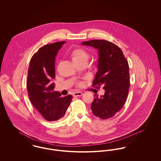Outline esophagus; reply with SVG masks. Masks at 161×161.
<instances>
[{
  "label": "esophagus",
  "instance_id": "obj_1",
  "mask_svg": "<svg viewBox=\"0 0 161 161\" xmlns=\"http://www.w3.org/2000/svg\"><path fill=\"white\" fill-rule=\"evenodd\" d=\"M81 95H83V93H81V92H75L73 94L74 97H80Z\"/></svg>",
  "mask_w": 161,
  "mask_h": 161
}]
</instances>
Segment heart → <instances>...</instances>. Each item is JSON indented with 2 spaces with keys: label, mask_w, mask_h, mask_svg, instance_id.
I'll return each mask as SVG.
<instances>
[{
  "label": "heart",
  "mask_w": 161,
  "mask_h": 161,
  "mask_svg": "<svg viewBox=\"0 0 161 161\" xmlns=\"http://www.w3.org/2000/svg\"><path fill=\"white\" fill-rule=\"evenodd\" d=\"M70 58L75 64L86 62L89 58V54L83 49L77 48L74 49L70 54Z\"/></svg>",
  "instance_id": "heart-1"
}]
</instances>
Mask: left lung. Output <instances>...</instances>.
I'll use <instances>...</instances> for the list:
<instances>
[{
	"label": "left lung",
	"instance_id": "1",
	"mask_svg": "<svg viewBox=\"0 0 161 161\" xmlns=\"http://www.w3.org/2000/svg\"><path fill=\"white\" fill-rule=\"evenodd\" d=\"M81 45L91 46L98 51V71L93 86H103L104 95L95 96L91 104L92 113L106 119L115 115L123 107L130 86L129 67L121 49L105 40L83 42Z\"/></svg>",
	"mask_w": 161,
	"mask_h": 161
}]
</instances>
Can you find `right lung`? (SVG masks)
I'll return each mask as SVG.
<instances>
[{"label": "right lung", "mask_w": 161, "mask_h": 161, "mask_svg": "<svg viewBox=\"0 0 161 161\" xmlns=\"http://www.w3.org/2000/svg\"><path fill=\"white\" fill-rule=\"evenodd\" d=\"M65 41L41 47L31 58L26 81L27 90L32 104L48 121L62 118L72 101V96L62 97L54 91L55 60Z\"/></svg>", "instance_id": "right-lung-1"}]
</instances>
